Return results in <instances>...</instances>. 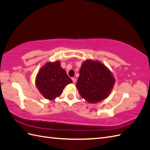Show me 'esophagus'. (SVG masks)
Here are the masks:
<instances>
[{
    "label": "esophagus",
    "instance_id": "obj_1",
    "mask_svg": "<svg viewBox=\"0 0 150 150\" xmlns=\"http://www.w3.org/2000/svg\"><path fill=\"white\" fill-rule=\"evenodd\" d=\"M72 82H73V83H75L76 82V78H72Z\"/></svg>",
    "mask_w": 150,
    "mask_h": 150
}]
</instances>
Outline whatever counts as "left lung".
<instances>
[{"label": "left lung", "mask_w": 150, "mask_h": 150, "mask_svg": "<svg viewBox=\"0 0 150 150\" xmlns=\"http://www.w3.org/2000/svg\"><path fill=\"white\" fill-rule=\"evenodd\" d=\"M111 71L101 62L86 59L81 64L76 86L81 97L95 104L110 96L115 84Z\"/></svg>", "instance_id": "left-lung-1"}]
</instances>
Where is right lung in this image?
<instances>
[{
  "mask_svg": "<svg viewBox=\"0 0 150 150\" xmlns=\"http://www.w3.org/2000/svg\"><path fill=\"white\" fill-rule=\"evenodd\" d=\"M72 83L61 62H47L39 70L35 84L40 94L48 100L59 96L67 84Z\"/></svg>",
  "mask_w": 150,
  "mask_h": 150,
  "instance_id": "1",
  "label": "right lung"
}]
</instances>
